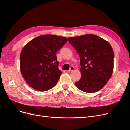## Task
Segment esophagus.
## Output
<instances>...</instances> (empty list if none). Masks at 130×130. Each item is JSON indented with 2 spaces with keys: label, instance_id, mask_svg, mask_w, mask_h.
<instances>
[{
  "label": "esophagus",
  "instance_id": "obj_1",
  "mask_svg": "<svg viewBox=\"0 0 130 130\" xmlns=\"http://www.w3.org/2000/svg\"><path fill=\"white\" fill-rule=\"evenodd\" d=\"M74 67H73V66H72V67H70V68H69V69L68 70V71L69 72H72V71H73V70H74Z\"/></svg>",
  "mask_w": 130,
  "mask_h": 130
}]
</instances>
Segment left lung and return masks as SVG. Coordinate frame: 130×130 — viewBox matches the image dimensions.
<instances>
[{
    "label": "left lung",
    "mask_w": 130,
    "mask_h": 130,
    "mask_svg": "<svg viewBox=\"0 0 130 130\" xmlns=\"http://www.w3.org/2000/svg\"><path fill=\"white\" fill-rule=\"evenodd\" d=\"M80 58L81 77L75 82L81 90L94 93L103 88L113 71L114 52L109 43L93 34L69 37Z\"/></svg>",
    "instance_id": "8db88e82"
}]
</instances>
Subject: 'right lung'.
I'll return each instance as SVG.
<instances>
[{
    "label": "right lung",
    "mask_w": 130,
    "mask_h": 130,
    "mask_svg": "<svg viewBox=\"0 0 130 130\" xmlns=\"http://www.w3.org/2000/svg\"><path fill=\"white\" fill-rule=\"evenodd\" d=\"M67 38L45 35L35 38L23 48L20 55V68L31 87L46 91L55 86L62 74L58 69L56 53Z\"/></svg>",
    "instance_id": "1"
}]
</instances>
